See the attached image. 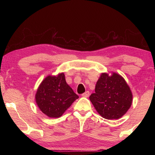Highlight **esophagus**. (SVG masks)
Segmentation results:
<instances>
[{
	"label": "esophagus",
	"mask_w": 155,
	"mask_h": 155,
	"mask_svg": "<svg viewBox=\"0 0 155 155\" xmlns=\"http://www.w3.org/2000/svg\"><path fill=\"white\" fill-rule=\"evenodd\" d=\"M90 91H86L85 93H83L82 94V96L83 97H85V98H87V97H89V96H90Z\"/></svg>",
	"instance_id": "esophagus-1"
}]
</instances>
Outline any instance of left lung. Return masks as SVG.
Wrapping results in <instances>:
<instances>
[{
	"mask_svg": "<svg viewBox=\"0 0 155 155\" xmlns=\"http://www.w3.org/2000/svg\"><path fill=\"white\" fill-rule=\"evenodd\" d=\"M90 100L97 112L104 118L117 120L122 117L132 104L133 94L121 75L112 72L102 73L97 81L95 93Z\"/></svg>",
	"mask_w": 155,
	"mask_h": 155,
	"instance_id": "left-lung-1",
	"label": "left lung"
}]
</instances>
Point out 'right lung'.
I'll use <instances>...</instances> for the list:
<instances>
[{
	"mask_svg": "<svg viewBox=\"0 0 155 155\" xmlns=\"http://www.w3.org/2000/svg\"><path fill=\"white\" fill-rule=\"evenodd\" d=\"M35 102L40 111L49 117L57 118L78 98L65 81L64 72L48 75L41 81L35 94Z\"/></svg>",
	"mask_w": 155,
	"mask_h": 155,
	"instance_id": "1",
	"label": "right lung"
}]
</instances>
